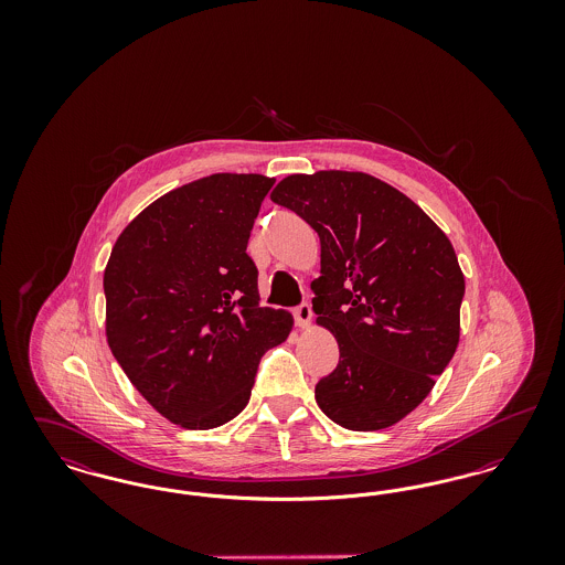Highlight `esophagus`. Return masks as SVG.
Listing matches in <instances>:
<instances>
[{
	"label": "esophagus",
	"instance_id": "obj_1",
	"mask_svg": "<svg viewBox=\"0 0 565 565\" xmlns=\"http://www.w3.org/2000/svg\"><path fill=\"white\" fill-rule=\"evenodd\" d=\"M295 320L298 328H309V326H311V320H313V311H311L309 302H302L300 307H296Z\"/></svg>",
	"mask_w": 565,
	"mask_h": 565
}]
</instances>
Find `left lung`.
I'll return each instance as SVG.
<instances>
[{"instance_id":"left-lung-1","label":"left lung","mask_w":565,"mask_h":565,"mask_svg":"<svg viewBox=\"0 0 565 565\" xmlns=\"http://www.w3.org/2000/svg\"><path fill=\"white\" fill-rule=\"evenodd\" d=\"M270 201L320 237L316 323L339 343L316 403L353 431L390 428L426 401L459 343L463 273L449 237L401 190L362 171L284 178Z\"/></svg>"}]
</instances>
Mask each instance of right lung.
I'll list each match as a JSON object with an SVG mask.
<instances>
[{
  "mask_svg": "<svg viewBox=\"0 0 565 565\" xmlns=\"http://www.w3.org/2000/svg\"><path fill=\"white\" fill-rule=\"evenodd\" d=\"M275 178L214 173L171 190L125 226L104 270L108 345L171 424L212 430L249 401L292 313L258 305L245 254Z\"/></svg>",
  "mask_w": 565,
  "mask_h": 565,
  "instance_id": "1",
  "label": "right lung"
}]
</instances>
